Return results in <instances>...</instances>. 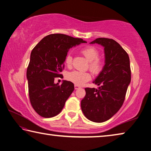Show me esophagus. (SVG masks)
<instances>
[{"instance_id": "34e87169", "label": "esophagus", "mask_w": 151, "mask_h": 151, "mask_svg": "<svg viewBox=\"0 0 151 151\" xmlns=\"http://www.w3.org/2000/svg\"><path fill=\"white\" fill-rule=\"evenodd\" d=\"M80 88H81L80 86H78V85H75V90H76V89Z\"/></svg>"}]
</instances>
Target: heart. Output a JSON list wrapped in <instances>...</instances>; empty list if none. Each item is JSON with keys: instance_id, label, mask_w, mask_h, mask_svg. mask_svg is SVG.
<instances>
[{"instance_id": "1", "label": "heart", "mask_w": 151, "mask_h": 151, "mask_svg": "<svg viewBox=\"0 0 151 151\" xmlns=\"http://www.w3.org/2000/svg\"><path fill=\"white\" fill-rule=\"evenodd\" d=\"M82 54L89 61V69L94 74H99L103 69V60L99 58L100 52L96 48L93 46L85 47L81 50ZM73 57L70 54H68L65 58V63L67 66L72 65ZM66 78L77 85H82L86 82L90 81L91 78V74L88 72L73 70L66 75Z\"/></svg>"}]
</instances>
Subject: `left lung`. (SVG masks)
I'll return each mask as SVG.
<instances>
[{
  "mask_svg": "<svg viewBox=\"0 0 151 151\" xmlns=\"http://www.w3.org/2000/svg\"><path fill=\"white\" fill-rule=\"evenodd\" d=\"M104 47L105 65L93 83L99 89L85 88L86 95L81 109L88 120L95 122L106 121L121 109L131 79L129 55L118 42L107 38H98L91 44Z\"/></svg>",
  "mask_w": 151,
  "mask_h": 151,
  "instance_id": "left-lung-1",
  "label": "left lung"
}]
</instances>
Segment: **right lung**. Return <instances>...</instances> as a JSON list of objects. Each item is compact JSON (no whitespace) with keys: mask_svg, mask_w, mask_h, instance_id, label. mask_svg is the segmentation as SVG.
Instances as JSON below:
<instances>
[{"mask_svg":"<svg viewBox=\"0 0 151 151\" xmlns=\"http://www.w3.org/2000/svg\"><path fill=\"white\" fill-rule=\"evenodd\" d=\"M85 42L83 39L66 35L51 34L32 49L27 78L30 104L40 116L50 118L62 111L75 87L67 81H63L61 85L55 84V78L63 75L60 73L70 48Z\"/></svg>","mask_w":151,"mask_h":151,"instance_id":"right-lung-1","label":"right lung"}]
</instances>
